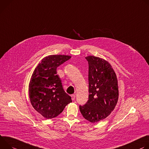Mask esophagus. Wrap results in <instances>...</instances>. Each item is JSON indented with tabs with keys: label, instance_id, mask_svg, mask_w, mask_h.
Wrapping results in <instances>:
<instances>
[{
	"label": "esophagus",
	"instance_id": "obj_1",
	"mask_svg": "<svg viewBox=\"0 0 149 149\" xmlns=\"http://www.w3.org/2000/svg\"><path fill=\"white\" fill-rule=\"evenodd\" d=\"M71 97H72V100L73 101L75 100V97H76V95H75L74 94H73V95H71Z\"/></svg>",
	"mask_w": 149,
	"mask_h": 149
}]
</instances>
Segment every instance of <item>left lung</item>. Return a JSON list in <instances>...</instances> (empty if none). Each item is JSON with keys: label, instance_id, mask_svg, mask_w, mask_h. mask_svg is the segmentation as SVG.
<instances>
[{"label": "left lung", "instance_id": "1", "mask_svg": "<svg viewBox=\"0 0 149 149\" xmlns=\"http://www.w3.org/2000/svg\"><path fill=\"white\" fill-rule=\"evenodd\" d=\"M85 58L89 64V100L79 109L86 120L95 123L106 118L116 106L118 80L108 61L93 56Z\"/></svg>", "mask_w": 149, "mask_h": 149}]
</instances>
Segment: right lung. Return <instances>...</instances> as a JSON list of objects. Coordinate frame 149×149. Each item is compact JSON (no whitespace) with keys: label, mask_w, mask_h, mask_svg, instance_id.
I'll return each instance as SVG.
<instances>
[{"label":"right lung","mask_w":149,"mask_h":149,"mask_svg":"<svg viewBox=\"0 0 149 149\" xmlns=\"http://www.w3.org/2000/svg\"><path fill=\"white\" fill-rule=\"evenodd\" d=\"M71 58L65 55H51L44 57L33 73L29 85L31 103L42 117L54 118L61 113L65 107L72 102L66 93L61 80L57 74V67Z\"/></svg>","instance_id":"right-lung-1"}]
</instances>
